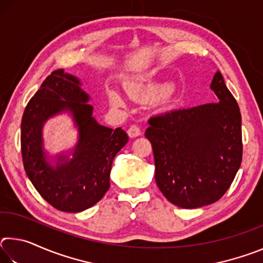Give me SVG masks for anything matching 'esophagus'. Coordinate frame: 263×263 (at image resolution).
<instances>
[{"instance_id": "esophagus-1", "label": "esophagus", "mask_w": 263, "mask_h": 263, "mask_svg": "<svg viewBox=\"0 0 263 263\" xmlns=\"http://www.w3.org/2000/svg\"><path fill=\"white\" fill-rule=\"evenodd\" d=\"M127 133L131 138H135V137H138L141 135V130H140V127L137 125V124H132V125L128 127Z\"/></svg>"}]
</instances>
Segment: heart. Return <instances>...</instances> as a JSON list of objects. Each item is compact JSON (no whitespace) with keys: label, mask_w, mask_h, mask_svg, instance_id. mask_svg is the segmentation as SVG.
I'll return each mask as SVG.
<instances>
[{"label":"heart","mask_w":263,"mask_h":263,"mask_svg":"<svg viewBox=\"0 0 263 263\" xmlns=\"http://www.w3.org/2000/svg\"><path fill=\"white\" fill-rule=\"evenodd\" d=\"M110 101H111V103L117 105V106H122L124 104L121 95L116 91H110Z\"/></svg>","instance_id":"b5f03b06"}]
</instances>
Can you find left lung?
<instances>
[{
	"instance_id": "left-lung-1",
	"label": "left lung",
	"mask_w": 263,
	"mask_h": 263,
	"mask_svg": "<svg viewBox=\"0 0 263 263\" xmlns=\"http://www.w3.org/2000/svg\"><path fill=\"white\" fill-rule=\"evenodd\" d=\"M217 103L173 109L149 118L155 181L183 209L209 205L232 184L242 160L241 114L220 72L211 82Z\"/></svg>"
}]
</instances>
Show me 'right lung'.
I'll list each match as a JSON object with an SVG mask.
<instances>
[{"label":"right lung","mask_w":263,"mask_h":263,"mask_svg":"<svg viewBox=\"0 0 263 263\" xmlns=\"http://www.w3.org/2000/svg\"><path fill=\"white\" fill-rule=\"evenodd\" d=\"M81 83L62 69L52 72L29 101L21 126V149L24 169L35 190L57 210L80 212L102 199L110 188L112 160L128 141L122 127L100 125ZM69 110L79 127L80 139L73 159L62 156L55 167L46 161L41 128L47 119Z\"/></svg>","instance_id":"add662e5"}]
</instances>
